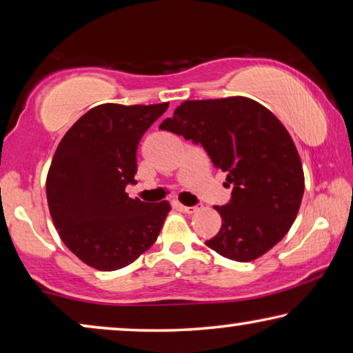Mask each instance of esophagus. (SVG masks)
<instances>
[{"label": "esophagus", "instance_id": "esophagus-1", "mask_svg": "<svg viewBox=\"0 0 353 353\" xmlns=\"http://www.w3.org/2000/svg\"><path fill=\"white\" fill-rule=\"evenodd\" d=\"M181 207L182 212H185V214H194V212L198 210V205H179Z\"/></svg>", "mask_w": 353, "mask_h": 353}]
</instances>
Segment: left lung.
<instances>
[{"label":"left lung","instance_id":"1","mask_svg":"<svg viewBox=\"0 0 353 353\" xmlns=\"http://www.w3.org/2000/svg\"><path fill=\"white\" fill-rule=\"evenodd\" d=\"M201 144L232 188L215 205L221 228L205 245L237 262L267 253L299 214L305 176L297 148L278 117L248 97L187 100L160 124Z\"/></svg>","mask_w":353,"mask_h":353}]
</instances>
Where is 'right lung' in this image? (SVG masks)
I'll list each match as a JSON object with an SVG mask.
<instances>
[{
    "mask_svg": "<svg viewBox=\"0 0 353 353\" xmlns=\"http://www.w3.org/2000/svg\"><path fill=\"white\" fill-rule=\"evenodd\" d=\"M170 103L94 106L72 125L47 176L50 215L61 240L89 267L111 272L152 247L171 205L125 193L137 149Z\"/></svg>",
    "mask_w": 353,
    "mask_h": 353,
    "instance_id": "obj_1",
    "label": "right lung"
}]
</instances>
